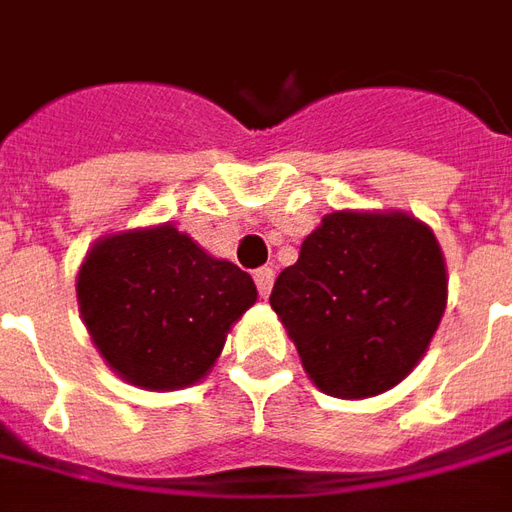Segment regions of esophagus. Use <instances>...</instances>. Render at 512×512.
Wrapping results in <instances>:
<instances>
[{
  "label": "esophagus",
  "mask_w": 512,
  "mask_h": 512,
  "mask_svg": "<svg viewBox=\"0 0 512 512\" xmlns=\"http://www.w3.org/2000/svg\"><path fill=\"white\" fill-rule=\"evenodd\" d=\"M255 285H257V293L268 299V293L274 288V268H257L255 271Z\"/></svg>",
  "instance_id": "esophagus-1"
}]
</instances>
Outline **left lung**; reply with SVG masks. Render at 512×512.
<instances>
[{"mask_svg": "<svg viewBox=\"0 0 512 512\" xmlns=\"http://www.w3.org/2000/svg\"><path fill=\"white\" fill-rule=\"evenodd\" d=\"M271 307L312 384L370 397L417 367L447 307L436 235L400 211H334L274 282Z\"/></svg>", "mask_w": 512, "mask_h": 512, "instance_id": "1", "label": "left lung"}]
</instances>
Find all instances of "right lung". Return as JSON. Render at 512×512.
I'll return each mask as SVG.
<instances>
[{
    "instance_id": "1",
    "label": "right lung",
    "mask_w": 512,
    "mask_h": 512,
    "mask_svg": "<svg viewBox=\"0 0 512 512\" xmlns=\"http://www.w3.org/2000/svg\"><path fill=\"white\" fill-rule=\"evenodd\" d=\"M79 312L106 365L142 389L197 384L257 301L252 277L175 224L106 235L76 279Z\"/></svg>"
}]
</instances>
